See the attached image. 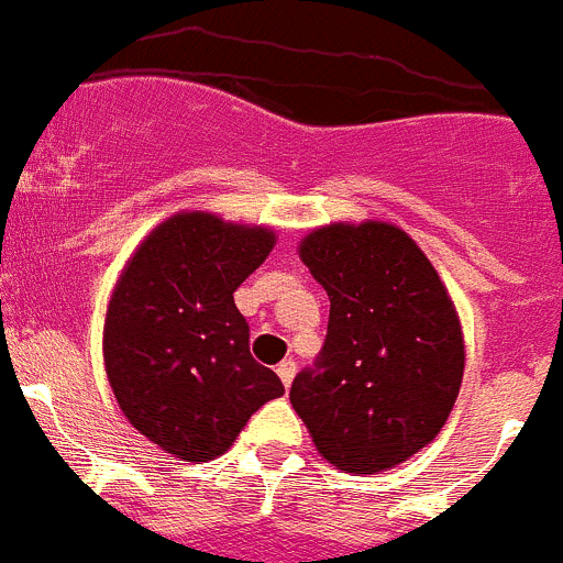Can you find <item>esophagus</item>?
Returning <instances> with one entry per match:
<instances>
[{
    "label": "esophagus",
    "instance_id": "esophagus-1",
    "mask_svg": "<svg viewBox=\"0 0 563 563\" xmlns=\"http://www.w3.org/2000/svg\"><path fill=\"white\" fill-rule=\"evenodd\" d=\"M294 373H297V364H294V358H286V362L277 364V376H280V382L286 384V387L294 382Z\"/></svg>",
    "mask_w": 563,
    "mask_h": 563
}]
</instances>
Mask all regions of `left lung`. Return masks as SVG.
Instances as JSON below:
<instances>
[{"label":"left lung","mask_w":563,"mask_h":563,"mask_svg":"<svg viewBox=\"0 0 563 563\" xmlns=\"http://www.w3.org/2000/svg\"><path fill=\"white\" fill-rule=\"evenodd\" d=\"M300 257L328 291L325 344L291 384L319 454L369 474L443 429L463 382V333L429 257L398 227L331 224Z\"/></svg>","instance_id":"1"}]
</instances>
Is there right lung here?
<instances>
[{
    "label": "right lung",
    "instance_id": "obj_1",
    "mask_svg": "<svg viewBox=\"0 0 563 563\" xmlns=\"http://www.w3.org/2000/svg\"><path fill=\"white\" fill-rule=\"evenodd\" d=\"M272 246L269 230L181 212L145 238L114 288L109 384L131 427L168 454L219 457L283 395L275 369L252 358L250 322L232 297Z\"/></svg>",
    "mask_w": 563,
    "mask_h": 563
}]
</instances>
